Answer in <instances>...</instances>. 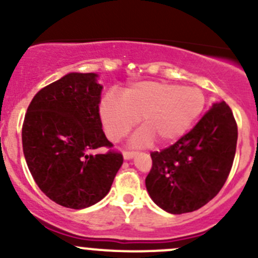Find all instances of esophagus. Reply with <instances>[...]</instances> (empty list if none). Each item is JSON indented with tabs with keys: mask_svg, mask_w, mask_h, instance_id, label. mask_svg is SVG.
Masks as SVG:
<instances>
[{
	"mask_svg": "<svg viewBox=\"0 0 258 258\" xmlns=\"http://www.w3.org/2000/svg\"><path fill=\"white\" fill-rule=\"evenodd\" d=\"M136 152L134 151H123V158L124 160H131L132 157H135Z\"/></svg>",
	"mask_w": 258,
	"mask_h": 258,
	"instance_id": "1",
	"label": "esophagus"
}]
</instances>
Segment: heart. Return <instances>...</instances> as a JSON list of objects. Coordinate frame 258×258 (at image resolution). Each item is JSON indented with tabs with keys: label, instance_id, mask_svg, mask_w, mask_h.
Segmentation results:
<instances>
[{
	"label": "heart",
	"instance_id": "1",
	"mask_svg": "<svg viewBox=\"0 0 258 258\" xmlns=\"http://www.w3.org/2000/svg\"><path fill=\"white\" fill-rule=\"evenodd\" d=\"M201 90L173 83L145 81L107 95L101 103V119L111 141L121 140L140 119L144 128L132 137L135 146H145L153 137L162 145L183 136L205 108Z\"/></svg>",
	"mask_w": 258,
	"mask_h": 258
}]
</instances>
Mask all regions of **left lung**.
<instances>
[{"mask_svg": "<svg viewBox=\"0 0 258 258\" xmlns=\"http://www.w3.org/2000/svg\"><path fill=\"white\" fill-rule=\"evenodd\" d=\"M236 145L237 123L232 111L225 101L213 103L188 134L160 152H151L148 195L173 215L201 209L225 184Z\"/></svg>", "mask_w": 258, "mask_h": 258, "instance_id": "left-lung-1", "label": "left lung"}]
</instances>
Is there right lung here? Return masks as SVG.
Segmentation results:
<instances>
[{"label":"right lung","instance_id":"add662e5","mask_svg":"<svg viewBox=\"0 0 258 258\" xmlns=\"http://www.w3.org/2000/svg\"><path fill=\"white\" fill-rule=\"evenodd\" d=\"M97 77L72 72L46 86L32 98L23 121L28 170L41 191L67 209L101 201L123 162L102 130ZM105 148V153H90Z\"/></svg>","mask_w":258,"mask_h":258}]
</instances>
